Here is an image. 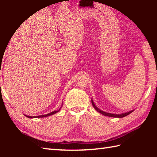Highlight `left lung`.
I'll list each match as a JSON object with an SVG mask.
<instances>
[{
	"instance_id": "8db88e82",
	"label": "left lung",
	"mask_w": 157,
	"mask_h": 157,
	"mask_svg": "<svg viewBox=\"0 0 157 157\" xmlns=\"http://www.w3.org/2000/svg\"><path fill=\"white\" fill-rule=\"evenodd\" d=\"M91 103L93 106H94V107L95 108V109L98 111V112L102 113V115L104 116H109V117H114V118H123V117H124L126 116L127 115H129V114L131 113L132 112H133V111H129V112H127V113H122V114H113V113H107V112H105V111H103L102 110H100L98 109L96 106L95 105L94 101H93V100H91Z\"/></svg>"
}]
</instances>
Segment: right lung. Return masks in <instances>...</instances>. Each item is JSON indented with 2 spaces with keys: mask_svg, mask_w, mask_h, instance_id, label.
<instances>
[{
  "mask_svg": "<svg viewBox=\"0 0 157 157\" xmlns=\"http://www.w3.org/2000/svg\"><path fill=\"white\" fill-rule=\"evenodd\" d=\"M60 110V109L59 110H57V111H52V112H51V113H48V114H46V115H42V116H35V117H33V116H26V115H25V116H27V117H28V118H44V117H47V116H51V115H52V114H55V113H56L57 112H58V111H59Z\"/></svg>",
  "mask_w": 157,
  "mask_h": 157,
  "instance_id": "1",
  "label": "right lung"
}]
</instances>
